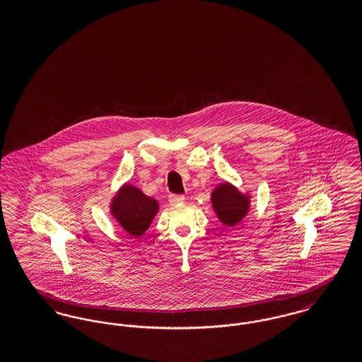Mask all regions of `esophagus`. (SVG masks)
<instances>
[{"instance_id":"34e87169","label":"esophagus","mask_w":362,"mask_h":362,"mask_svg":"<svg viewBox=\"0 0 362 362\" xmlns=\"http://www.w3.org/2000/svg\"><path fill=\"white\" fill-rule=\"evenodd\" d=\"M185 202V197L183 195H170V204L171 205H180Z\"/></svg>"}]
</instances>
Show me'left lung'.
Segmentation results:
<instances>
[{
    "mask_svg": "<svg viewBox=\"0 0 362 362\" xmlns=\"http://www.w3.org/2000/svg\"><path fill=\"white\" fill-rule=\"evenodd\" d=\"M211 207L225 226H236L248 216L251 209V194L248 191L241 192L236 186L229 182L220 183L210 194Z\"/></svg>",
    "mask_w": 362,
    "mask_h": 362,
    "instance_id": "8db88e82",
    "label": "left lung"
}]
</instances>
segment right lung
Returning a JSON list of instances; mask_svg holds the SVG:
<instances>
[{"label": "right lung", "instance_id": "obj_1", "mask_svg": "<svg viewBox=\"0 0 362 362\" xmlns=\"http://www.w3.org/2000/svg\"><path fill=\"white\" fill-rule=\"evenodd\" d=\"M157 211V199L145 195L130 183H124L110 202L111 216L121 225L122 229L136 238L148 230Z\"/></svg>", "mask_w": 362, "mask_h": 362}]
</instances>
